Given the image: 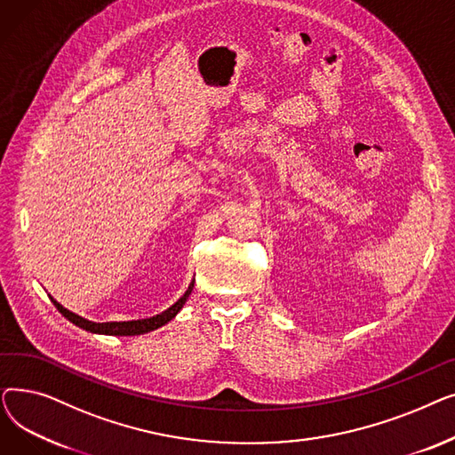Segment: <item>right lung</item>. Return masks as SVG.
<instances>
[{"label": "right lung", "mask_w": 455, "mask_h": 455, "mask_svg": "<svg viewBox=\"0 0 455 455\" xmlns=\"http://www.w3.org/2000/svg\"><path fill=\"white\" fill-rule=\"evenodd\" d=\"M194 282L191 280V283L188 285V290L184 291V295L173 304L165 309V312L158 314V315H153V317H148V319H136V321H110V323H93V321H88L74 312H69V309H66L62 304H59L52 295V302L55 304V307L59 309V312L69 321L74 323L76 326L86 330V331H92V333H103V336H140V333H148V331H153L164 324L170 323L172 319H175V315L180 312L182 306L186 304L191 290H194Z\"/></svg>", "instance_id": "right-lung-1"}]
</instances>
